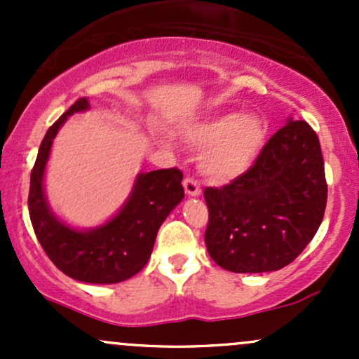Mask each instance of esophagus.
<instances>
[{
  "mask_svg": "<svg viewBox=\"0 0 359 359\" xmlns=\"http://www.w3.org/2000/svg\"><path fill=\"white\" fill-rule=\"evenodd\" d=\"M184 189L189 196H199L201 194V184L199 180L194 179V177H185L184 179Z\"/></svg>",
  "mask_w": 359,
  "mask_h": 359,
  "instance_id": "1",
  "label": "esophagus"
}]
</instances>
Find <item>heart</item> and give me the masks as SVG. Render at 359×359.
I'll list each match as a JSON object with an SVG mask.
<instances>
[{"mask_svg":"<svg viewBox=\"0 0 359 359\" xmlns=\"http://www.w3.org/2000/svg\"><path fill=\"white\" fill-rule=\"evenodd\" d=\"M196 148H205L201 167L216 180H229L251 165L265 138V125L248 113H226L196 123L185 131Z\"/></svg>","mask_w":359,"mask_h":359,"instance_id":"heart-1","label":"heart"}]
</instances>
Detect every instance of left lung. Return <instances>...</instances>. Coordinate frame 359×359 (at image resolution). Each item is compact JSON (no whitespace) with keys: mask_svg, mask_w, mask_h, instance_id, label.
I'll use <instances>...</instances> for the list:
<instances>
[{"mask_svg":"<svg viewBox=\"0 0 359 359\" xmlns=\"http://www.w3.org/2000/svg\"><path fill=\"white\" fill-rule=\"evenodd\" d=\"M209 221L204 241L217 265L234 273L287 266L323 222L327 184L316 131L288 121L257 160L222 187H205Z\"/></svg>","mask_w":359,"mask_h":359,"instance_id":"obj_1","label":"left lung"}]
</instances>
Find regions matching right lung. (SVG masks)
<instances>
[{"label":"right lung","instance_id":"obj_1","mask_svg":"<svg viewBox=\"0 0 359 359\" xmlns=\"http://www.w3.org/2000/svg\"><path fill=\"white\" fill-rule=\"evenodd\" d=\"M88 108L81 97L45 133L32 168L28 212L36 240L62 273L86 283H118L147 265L158 228L184 197L182 172L172 167L140 174L125 208L93 231H76L57 221L43 197L45 163L62 123Z\"/></svg>","mask_w":359,"mask_h":359}]
</instances>
